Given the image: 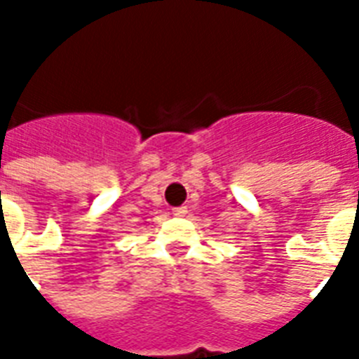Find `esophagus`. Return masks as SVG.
<instances>
[{"label": "esophagus", "mask_w": 359, "mask_h": 359, "mask_svg": "<svg viewBox=\"0 0 359 359\" xmlns=\"http://www.w3.org/2000/svg\"><path fill=\"white\" fill-rule=\"evenodd\" d=\"M186 214H188V208L186 207H177V208H173V216H186Z\"/></svg>", "instance_id": "obj_1"}]
</instances>
